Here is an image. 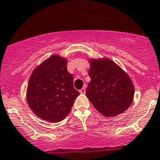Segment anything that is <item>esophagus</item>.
<instances>
[{
    "instance_id": "1",
    "label": "esophagus",
    "mask_w": 160,
    "mask_h": 160,
    "mask_svg": "<svg viewBox=\"0 0 160 160\" xmlns=\"http://www.w3.org/2000/svg\"><path fill=\"white\" fill-rule=\"evenodd\" d=\"M79 92L81 93V94H85V92H86V88H82L80 91H79Z\"/></svg>"
}]
</instances>
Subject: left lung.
Masks as SVG:
<instances>
[{"instance_id":"obj_1","label":"left lung","mask_w":160,"mask_h":160,"mask_svg":"<svg viewBox=\"0 0 160 160\" xmlns=\"http://www.w3.org/2000/svg\"><path fill=\"white\" fill-rule=\"evenodd\" d=\"M88 60L91 82L86 96L93 106L106 117L126 111L132 103L135 92L129 75L109 58Z\"/></svg>"}]
</instances>
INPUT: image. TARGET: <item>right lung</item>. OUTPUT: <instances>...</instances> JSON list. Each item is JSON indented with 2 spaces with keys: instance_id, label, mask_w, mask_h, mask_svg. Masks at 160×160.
<instances>
[{
  "instance_id": "add662e5",
  "label": "right lung",
  "mask_w": 160,
  "mask_h": 160,
  "mask_svg": "<svg viewBox=\"0 0 160 160\" xmlns=\"http://www.w3.org/2000/svg\"><path fill=\"white\" fill-rule=\"evenodd\" d=\"M67 64L66 58L52 55L37 66L30 76L26 92L28 105L38 118L47 122L62 121L79 96Z\"/></svg>"
}]
</instances>
